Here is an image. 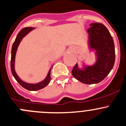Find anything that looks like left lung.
<instances>
[{
    "label": "left lung",
    "instance_id": "obj_1",
    "mask_svg": "<svg viewBox=\"0 0 126 126\" xmlns=\"http://www.w3.org/2000/svg\"><path fill=\"white\" fill-rule=\"evenodd\" d=\"M88 29L89 45L96 50L97 61L93 66H88L84 70L78 68L76 63L72 74L76 79L87 84L102 81L113 68L115 61V49L113 38L103 24L94 22Z\"/></svg>",
    "mask_w": 126,
    "mask_h": 126
}]
</instances>
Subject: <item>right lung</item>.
Returning a JSON list of instances; mask_svg holds the SVG:
<instances>
[{"instance_id": "obj_1", "label": "right lung", "mask_w": 126, "mask_h": 126, "mask_svg": "<svg viewBox=\"0 0 126 126\" xmlns=\"http://www.w3.org/2000/svg\"><path fill=\"white\" fill-rule=\"evenodd\" d=\"M33 27H25L23 28L22 30H21L20 32L18 33V34L17 35L16 38L15 40L14 43H13V46H12V56H11V70H12V73L13 74V77L15 78L16 80L18 82L19 84L22 87H23L25 89H27L29 91H37L40 90V89H42V88H45V86H47L48 84L51 81V67L50 70L49 71V73H48V75H47V78L44 79L43 81H42V82H40V83H37V84H29V83H27L24 82L23 81H22L20 78L18 77V76L17 75L16 73L15 70V55H16V52L17 48H18V45H19V43L21 41V40L26 35H27L30 31H31L32 30H33Z\"/></svg>"}]
</instances>
